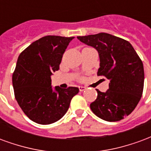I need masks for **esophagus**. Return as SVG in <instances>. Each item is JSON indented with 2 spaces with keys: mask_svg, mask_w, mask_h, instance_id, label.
Wrapping results in <instances>:
<instances>
[{
  "mask_svg": "<svg viewBox=\"0 0 151 151\" xmlns=\"http://www.w3.org/2000/svg\"><path fill=\"white\" fill-rule=\"evenodd\" d=\"M86 88H87L86 87H84V86H79V89H80V91H81V92L84 91Z\"/></svg>",
  "mask_w": 151,
  "mask_h": 151,
  "instance_id": "obj_1",
  "label": "esophagus"
}]
</instances>
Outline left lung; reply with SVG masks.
Wrapping results in <instances>:
<instances>
[{"instance_id": "left-lung-1", "label": "left lung", "mask_w": 151, "mask_h": 151, "mask_svg": "<svg viewBox=\"0 0 151 151\" xmlns=\"http://www.w3.org/2000/svg\"><path fill=\"white\" fill-rule=\"evenodd\" d=\"M83 43L96 48L100 56L97 76L110 80L109 89H96L97 98L90 104L94 114L107 122H117L134 111L142 96L144 68L128 41L107 33L78 36Z\"/></svg>"}]
</instances>
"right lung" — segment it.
<instances>
[{"mask_svg": "<svg viewBox=\"0 0 151 151\" xmlns=\"http://www.w3.org/2000/svg\"><path fill=\"white\" fill-rule=\"evenodd\" d=\"M74 37L48 35L32 42L20 54L13 73L14 96L33 122L49 125L67 113L76 87H51L50 76L59 69L63 53Z\"/></svg>", "mask_w": 151, "mask_h": 151, "instance_id": "add662e5", "label": "right lung"}]
</instances>
